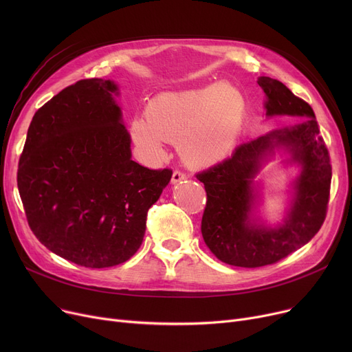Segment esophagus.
<instances>
[{"instance_id":"obj_1","label":"esophagus","mask_w":352,"mask_h":352,"mask_svg":"<svg viewBox=\"0 0 352 352\" xmlns=\"http://www.w3.org/2000/svg\"><path fill=\"white\" fill-rule=\"evenodd\" d=\"M187 178V175L184 174L182 171H179V170H175L174 173H173V177H171V182L173 184H177V182H181V181H184Z\"/></svg>"}]
</instances>
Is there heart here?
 <instances>
[{"mask_svg":"<svg viewBox=\"0 0 352 352\" xmlns=\"http://www.w3.org/2000/svg\"><path fill=\"white\" fill-rule=\"evenodd\" d=\"M244 98L234 85H217L165 92L146 105L145 117L129 125L134 142L153 158L164 154V144H178L191 165L208 166L226 160L241 133Z\"/></svg>","mask_w":352,"mask_h":352,"instance_id":"obj_1","label":"heart"}]
</instances>
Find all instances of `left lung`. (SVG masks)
Wrapping results in <instances>:
<instances>
[{"instance_id":"obj_1","label":"left lung","mask_w":352,"mask_h":352,"mask_svg":"<svg viewBox=\"0 0 352 352\" xmlns=\"http://www.w3.org/2000/svg\"><path fill=\"white\" fill-rule=\"evenodd\" d=\"M258 85L267 96V116H300L304 121L244 142L228 160L197 174L207 191L202 238L219 261L244 268L278 263L320 231L332 177L328 148L311 105L278 80L260 77ZM276 146H285L303 165V173L285 224L278 229L256 228L249 224L250 184L262 157Z\"/></svg>"}]
</instances>
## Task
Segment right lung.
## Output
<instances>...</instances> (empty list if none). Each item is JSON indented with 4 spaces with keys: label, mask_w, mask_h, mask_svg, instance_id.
Wrapping results in <instances>:
<instances>
[{
    "label": "right lung",
    "mask_w": 352,
    "mask_h": 352,
    "mask_svg": "<svg viewBox=\"0 0 352 352\" xmlns=\"http://www.w3.org/2000/svg\"><path fill=\"white\" fill-rule=\"evenodd\" d=\"M109 80L64 88L32 117L16 184L34 235L87 268L114 267L141 247L146 214L173 170L131 160Z\"/></svg>",
    "instance_id": "add662e5"
}]
</instances>
